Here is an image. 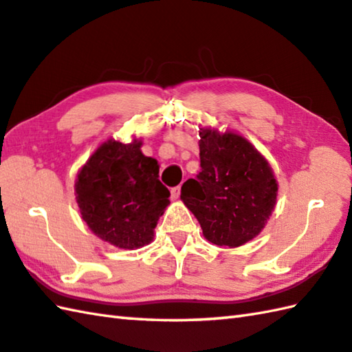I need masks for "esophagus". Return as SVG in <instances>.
Segmentation results:
<instances>
[{
  "instance_id": "1",
  "label": "esophagus",
  "mask_w": 352,
  "mask_h": 352,
  "mask_svg": "<svg viewBox=\"0 0 352 352\" xmlns=\"http://www.w3.org/2000/svg\"><path fill=\"white\" fill-rule=\"evenodd\" d=\"M180 186H177V188H172L170 189V198L172 199H177L178 197H180Z\"/></svg>"
}]
</instances>
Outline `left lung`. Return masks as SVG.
Returning <instances> with one entry per match:
<instances>
[{
  "instance_id": "left-lung-1",
  "label": "left lung",
  "mask_w": 352,
  "mask_h": 352,
  "mask_svg": "<svg viewBox=\"0 0 352 352\" xmlns=\"http://www.w3.org/2000/svg\"><path fill=\"white\" fill-rule=\"evenodd\" d=\"M197 178L182 186V199L215 245L239 247L258 236L276 204L278 183L265 158L243 135L199 131Z\"/></svg>"
}]
</instances>
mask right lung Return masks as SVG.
I'll list each match as a JSON object with an SVG mask.
<instances>
[{"label": "right lung", "instance_id": "right-lung-1", "mask_svg": "<svg viewBox=\"0 0 352 352\" xmlns=\"http://www.w3.org/2000/svg\"><path fill=\"white\" fill-rule=\"evenodd\" d=\"M142 142L102 143L74 184L80 215L94 235L134 250L154 238L169 190L158 180V163L140 151Z\"/></svg>", "mask_w": 352, "mask_h": 352}]
</instances>
